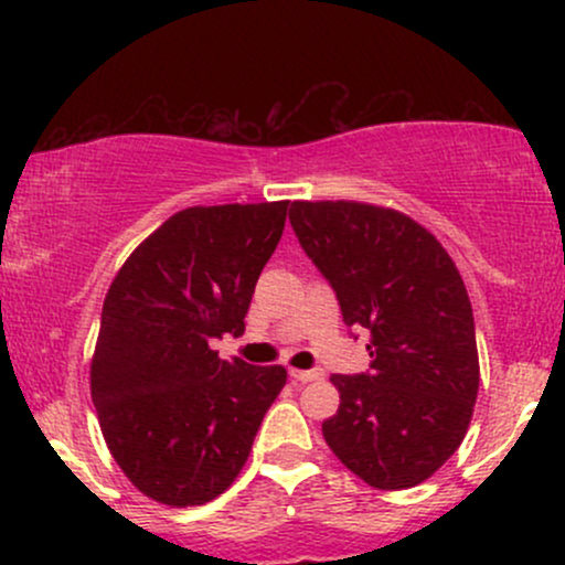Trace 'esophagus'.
Listing matches in <instances>:
<instances>
[{
	"label": "esophagus",
	"mask_w": 565,
	"mask_h": 565,
	"mask_svg": "<svg viewBox=\"0 0 565 565\" xmlns=\"http://www.w3.org/2000/svg\"><path fill=\"white\" fill-rule=\"evenodd\" d=\"M289 377L295 382H316L323 380L321 369H289Z\"/></svg>",
	"instance_id": "34e87169"
}]
</instances>
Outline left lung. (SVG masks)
I'll list each match as a JSON object with an SVG mask.
<instances>
[{
	"instance_id": "left-lung-1",
	"label": "left lung",
	"mask_w": 565,
	"mask_h": 565,
	"mask_svg": "<svg viewBox=\"0 0 565 565\" xmlns=\"http://www.w3.org/2000/svg\"><path fill=\"white\" fill-rule=\"evenodd\" d=\"M289 223L348 327L369 332V372L332 374L340 408L323 440L374 489H412L459 449L478 398L462 276L430 231L391 206L291 201Z\"/></svg>"
}]
</instances>
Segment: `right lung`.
<instances>
[{"instance_id": "right-lung-1", "label": "right lung", "mask_w": 565, "mask_h": 565, "mask_svg": "<svg viewBox=\"0 0 565 565\" xmlns=\"http://www.w3.org/2000/svg\"><path fill=\"white\" fill-rule=\"evenodd\" d=\"M289 201L188 206L142 242L108 287L89 391L108 451L170 508L223 494L287 385L284 366L223 361L212 337L244 332Z\"/></svg>"}]
</instances>
